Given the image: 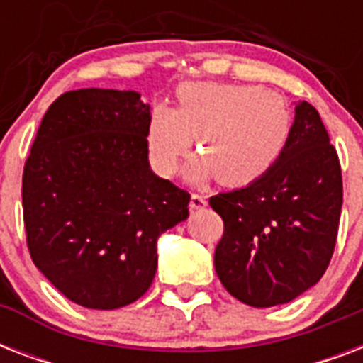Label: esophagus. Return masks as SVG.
Listing matches in <instances>:
<instances>
[{
  "mask_svg": "<svg viewBox=\"0 0 363 363\" xmlns=\"http://www.w3.org/2000/svg\"><path fill=\"white\" fill-rule=\"evenodd\" d=\"M205 205H207V199H205L203 196L192 194V198H190V209H192V211H199V209H203Z\"/></svg>",
  "mask_w": 363,
  "mask_h": 363,
  "instance_id": "esophagus-1",
  "label": "esophagus"
}]
</instances>
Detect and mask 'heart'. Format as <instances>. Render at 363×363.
Listing matches in <instances>:
<instances>
[{
	"instance_id": "1",
	"label": "heart",
	"mask_w": 363,
	"mask_h": 363,
	"mask_svg": "<svg viewBox=\"0 0 363 363\" xmlns=\"http://www.w3.org/2000/svg\"><path fill=\"white\" fill-rule=\"evenodd\" d=\"M179 109L158 105L148 121V150L162 175H173L198 137L199 156L186 179L222 186L252 184L281 158L292 131V113L281 96L252 84L186 82Z\"/></svg>"
}]
</instances>
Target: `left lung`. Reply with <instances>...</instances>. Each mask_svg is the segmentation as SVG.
Segmentation results:
<instances>
[{"instance_id":"8db88e82","label":"left lung","mask_w":363,"mask_h":363,"mask_svg":"<svg viewBox=\"0 0 363 363\" xmlns=\"http://www.w3.org/2000/svg\"><path fill=\"white\" fill-rule=\"evenodd\" d=\"M209 205L224 220L216 275L233 298L273 307L315 286L332 259L343 205L341 165L318 111L298 101L275 165Z\"/></svg>"}]
</instances>
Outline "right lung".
Instances as JSON below:
<instances>
[{
    "label": "right lung",
    "mask_w": 363,
    "mask_h": 363,
    "mask_svg": "<svg viewBox=\"0 0 363 363\" xmlns=\"http://www.w3.org/2000/svg\"><path fill=\"white\" fill-rule=\"evenodd\" d=\"M148 121L150 105L135 90L65 92L43 116L24 165L31 259L86 309L141 298L160 235L188 218L190 194L150 169Z\"/></svg>",
    "instance_id": "1"
}]
</instances>
